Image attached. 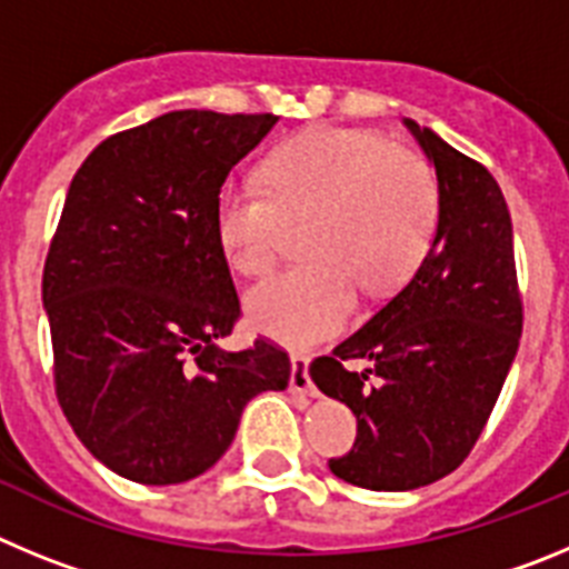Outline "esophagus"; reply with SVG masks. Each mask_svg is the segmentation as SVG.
Here are the masks:
<instances>
[{"label": "esophagus", "mask_w": 569, "mask_h": 569, "mask_svg": "<svg viewBox=\"0 0 569 569\" xmlns=\"http://www.w3.org/2000/svg\"><path fill=\"white\" fill-rule=\"evenodd\" d=\"M290 365H293V370H290V390H293V393H310V390H313V385H310V376H308L310 356L301 353V350H296V353L290 356Z\"/></svg>", "instance_id": "1"}]
</instances>
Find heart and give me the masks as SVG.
Returning a JSON list of instances; mask_svg holds the SVG:
<instances>
[{
    "label": "heart",
    "mask_w": 569,
    "mask_h": 569,
    "mask_svg": "<svg viewBox=\"0 0 569 569\" xmlns=\"http://www.w3.org/2000/svg\"><path fill=\"white\" fill-rule=\"evenodd\" d=\"M264 182L230 176L216 196V239L230 268L264 273L284 241V219L305 230L308 259L248 293L264 333L293 345L328 339L353 316L359 288L385 293L425 259L439 222V184L416 150L367 130H310L264 162Z\"/></svg>",
    "instance_id": "1"
}]
</instances>
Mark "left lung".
<instances>
[{"label":"left lung","instance_id":"1","mask_svg":"<svg viewBox=\"0 0 569 569\" xmlns=\"http://www.w3.org/2000/svg\"><path fill=\"white\" fill-rule=\"evenodd\" d=\"M439 179V222L419 270L365 328L310 365L321 393L356 416V445L330 459L365 490H416L479 441L521 339L512 222L490 170L405 119ZM350 360H370L361 375Z\"/></svg>","mask_w":569,"mask_h":569}]
</instances>
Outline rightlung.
<instances>
[{"label": "right lung", "mask_w": 569, "mask_h": 569, "mask_svg": "<svg viewBox=\"0 0 569 569\" xmlns=\"http://www.w3.org/2000/svg\"><path fill=\"white\" fill-rule=\"evenodd\" d=\"M276 122L173 110L108 136L70 182L42 276L53 381L79 441L124 479L202 476L244 405L288 387L290 359L273 341L216 345L241 313L216 196Z\"/></svg>", "instance_id": "1"}]
</instances>
